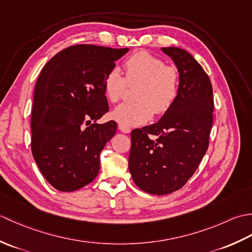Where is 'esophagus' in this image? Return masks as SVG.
Returning <instances> with one entry per match:
<instances>
[{
	"label": "esophagus",
	"mask_w": 252,
	"mask_h": 252,
	"mask_svg": "<svg viewBox=\"0 0 252 252\" xmlns=\"http://www.w3.org/2000/svg\"><path fill=\"white\" fill-rule=\"evenodd\" d=\"M118 127H119V130H120L122 133H126V134H127V133L131 132L130 127L125 126H122V125H119V126H118Z\"/></svg>",
	"instance_id": "esophagus-1"
}]
</instances>
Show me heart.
Wrapping results in <instances>:
<instances>
[{
  "label": "heart",
  "instance_id": "heart-1",
  "mask_svg": "<svg viewBox=\"0 0 252 252\" xmlns=\"http://www.w3.org/2000/svg\"><path fill=\"white\" fill-rule=\"evenodd\" d=\"M126 78L117 68L107 74L104 81L106 97L117 103L130 87L138 85L135 104H122L111 111V118L125 126H137L152 119L153 114L161 115L170 109L178 94L179 74L176 69L164 66L160 58L147 52H137L125 63Z\"/></svg>",
  "mask_w": 252,
  "mask_h": 252
}]
</instances>
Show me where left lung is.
<instances>
[{
    "mask_svg": "<svg viewBox=\"0 0 252 252\" xmlns=\"http://www.w3.org/2000/svg\"><path fill=\"white\" fill-rule=\"evenodd\" d=\"M179 72L178 94L160 120L131 133L129 170L148 194L180 189L194 174L208 149L212 126V85L189 52L161 47Z\"/></svg>",
    "mask_w": 252,
    "mask_h": 252,
    "instance_id": "8db88e82",
    "label": "left lung"
}]
</instances>
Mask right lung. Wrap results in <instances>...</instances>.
Here are the masks:
<instances>
[{"label":"right lung","instance_id":"1","mask_svg":"<svg viewBox=\"0 0 252 252\" xmlns=\"http://www.w3.org/2000/svg\"><path fill=\"white\" fill-rule=\"evenodd\" d=\"M127 51L73 45L42 69L33 94L31 151L56 189L77 190L97 176L99 155L117 130L115 121L96 123L109 109L104 81Z\"/></svg>","mask_w":252,"mask_h":252}]
</instances>
